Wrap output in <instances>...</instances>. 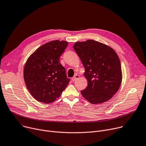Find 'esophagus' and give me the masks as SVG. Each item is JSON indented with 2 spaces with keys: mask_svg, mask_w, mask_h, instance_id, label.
<instances>
[{
  "mask_svg": "<svg viewBox=\"0 0 146 146\" xmlns=\"http://www.w3.org/2000/svg\"><path fill=\"white\" fill-rule=\"evenodd\" d=\"M80 77V76L78 75H77V74H76L75 75H74L72 78V81H74L75 80H76L77 78H78Z\"/></svg>",
  "mask_w": 146,
  "mask_h": 146,
  "instance_id": "1",
  "label": "esophagus"
}]
</instances>
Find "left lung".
<instances>
[{"mask_svg":"<svg viewBox=\"0 0 146 146\" xmlns=\"http://www.w3.org/2000/svg\"><path fill=\"white\" fill-rule=\"evenodd\" d=\"M74 49L85 68L87 87L82 95L93 104L109 100L118 91L121 82V68L116 52L110 47L92 40L76 42Z\"/></svg>","mask_w":146,"mask_h":146,"instance_id":"left-lung-1","label":"left lung"}]
</instances>
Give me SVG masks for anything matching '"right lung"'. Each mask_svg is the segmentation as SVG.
Wrapping results in <instances>:
<instances>
[{
    "label": "right lung",
    "instance_id": "obj_1",
    "mask_svg": "<svg viewBox=\"0 0 146 146\" xmlns=\"http://www.w3.org/2000/svg\"><path fill=\"white\" fill-rule=\"evenodd\" d=\"M68 42L54 40L43 44L28 58L24 79L30 94L39 102L49 104L58 98L70 82L60 58Z\"/></svg>",
    "mask_w": 146,
    "mask_h": 146
}]
</instances>
